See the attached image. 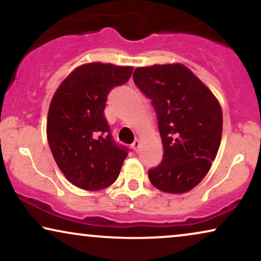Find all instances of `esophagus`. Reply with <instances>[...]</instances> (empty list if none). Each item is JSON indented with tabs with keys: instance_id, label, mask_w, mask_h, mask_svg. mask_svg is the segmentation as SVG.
Wrapping results in <instances>:
<instances>
[{
	"instance_id": "esophagus-1",
	"label": "esophagus",
	"mask_w": 261,
	"mask_h": 261,
	"mask_svg": "<svg viewBox=\"0 0 261 261\" xmlns=\"http://www.w3.org/2000/svg\"><path fill=\"white\" fill-rule=\"evenodd\" d=\"M139 147H140V141H139L137 139V140H134V143L132 144V148H133L134 152H138Z\"/></svg>"
}]
</instances>
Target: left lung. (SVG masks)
I'll list each match as a JSON object with an SVG mask.
<instances>
[{
	"label": "left lung",
	"instance_id": "1",
	"mask_svg": "<svg viewBox=\"0 0 261 261\" xmlns=\"http://www.w3.org/2000/svg\"><path fill=\"white\" fill-rule=\"evenodd\" d=\"M133 80L151 99L163 143V161L148 170L151 184L171 194L191 191L217 155L223 129L218 100L180 63L139 67Z\"/></svg>",
	"mask_w": 261,
	"mask_h": 261
}]
</instances>
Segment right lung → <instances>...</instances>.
<instances>
[{"mask_svg":"<svg viewBox=\"0 0 261 261\" xmlns=\"http://www.w3.org/2000/svg\"><path fill=\"white\" fill-rule=\"evenodd\" d=\"M133 67L86 63L69 74L50 103L46 134L50 150L67 180L86 191L113 185L128 148L118 145L104 116L108 94L126 84Z\"/></svg>","mask_w":261,"mask_h":261,"instance_id":"right-lung-1","label":"right lung"}]
</instances>
